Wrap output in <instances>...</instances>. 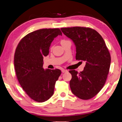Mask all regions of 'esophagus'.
Instances as JSON below:
<instances>
[{
	"label": "esophagus",
	"mask_w": 122,
	"mask_h": 122,
	"mask_svg": "<svg viewBox=\"0 0 122 122\" xmlns=\"http://www.w3.org/2000/svg\"><path fill=\"white\" fill-rule=\"evenodd\" d=\"M62 72L63 73H66V72H68V71L67 70H66V69H62Z\"/></svg>",
	"instance_id": "1"
}]
</instances>
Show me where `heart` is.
I'll return each mask as SVG.
<instances>
[{
    "label": "heart",
    "mask_w": 122,
    "mask_h": 122,
    "mask_svg": "<svg viewBox=\"0 0 122 122\" xmlns=\"http://www.w3.org/2000/svg\"><path fill=\"white\" fill-rule=\"evenodd\" d=\"M67 41H68V40H62L61 41V44H63V43H66V42H67Z\"/></svg>",
    "instance_id": "obj_1"
}]
</instances>
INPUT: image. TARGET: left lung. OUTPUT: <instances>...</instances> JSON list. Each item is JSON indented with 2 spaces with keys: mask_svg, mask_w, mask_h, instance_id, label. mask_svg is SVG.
Segmentation results:
<instances>
[{
  "mask_svg": "<svg viewBox=\"0 0 122 122\" xmlns=\"http://www.w3.org/2000/svg\"><path fill=\"white\" fill-rule=\"evenodd\" d=\"M61 30L74 43L76 60L86 62L82 71H69L71 92L80 99H91L103 87L107 79L111 63L109 50L102 36L93 29L74 26Z\"/></svg>",
  "mask_w": 122,
  "mask_h": 122,
  "instance_id": "1",
  "label": "left lung"
}]
</instances>
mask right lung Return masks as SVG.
Masks as SVG:
<instances>
[{"mask_svg": "<svg viewBox=\"0 0 122 122\" xmlns=\"http://www.w3.org/2000/svg\"><path fill=\"white\" fill-rule=\"evenodd\" d=\"M62 35L59 28L42 29L25 36L15 53L14 65L17 79L28 96L42 103L53 95L55 82L61 74L59 69L44 70L43 57L49 53L54 38Z\"/></svg>", "mask_w": 122, "mask_h": 122, "instance_id": "obj_1", "label": "right lung"}]
</instances>
